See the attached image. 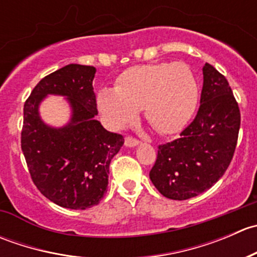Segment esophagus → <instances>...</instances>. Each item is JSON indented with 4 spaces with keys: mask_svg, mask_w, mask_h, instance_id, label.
I'll use <instances>...</instances> for the list:
<instances>
[{
    "mask_svg": "<svg viewBox=\"0 0 257 257\" xmlns=\"http://www.w3.org/2000/svg\"><path fill=\"white\" fill-rule=\"evenodd\" d=\"M124 143H125L126 147H136V145L139 144V141L138 139L133 138V137H126L125 141H124Z\"/></svg>",
    "mask_w": 257,
    "mask_h": 257,
    "instance_id": "34e87169",
    "label": "esophagus"
}]
</instances>
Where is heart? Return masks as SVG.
<instances>
[{
  "mask_svg": "<svg viewBox=\"0 0 257 257\" xmlns=\"http://www.w3.org/2000/svg\"><path fill=\"white\" fill-rule=\"evenodd\" d=\"M198 99L195 77L184 63H155L125 69L115 88H103L97 97L105 123L119 129L143 108L147 120L160 134L180 131Z\"/></svg>",
  "mask_w": 257,
  "mask_h": 257,
  "instance_id": "obj_1",
  "label": "heart"
}]
</instances>
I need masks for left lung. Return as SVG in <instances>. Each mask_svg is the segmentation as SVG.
<instances>
[{"mask_svg": "<svg viewBox=\"0 0 257 257\" xmlns=\"http://www.w3.org/2000/svg\"><path fill=\"white\" fill-rule=\"evenodd\" d=\"M200 107L178 139L158 147L149 177L165 198L186 200L211 188L231 163L240 109L227 79L211 64L203 67Z\"/></svg>", "mask_w": 257, "mask_h": 257, "instance_id": "8db88e82", "label": "left lung"}]
</instances>
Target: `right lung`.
<instances>
[{"mask_svg":"<svg viewBox=\"0 0 257 257\" xmlns=\"http://www.w3.org/2000/svg\"><path fill=\"white\" fill-rule=\"evenodd\" d=\"M95 68L68 64L40 80L23 107L21 148L33 184L57 205L85 210L107 193L110 160L124 144L95 120ZM47 94L67 97L71 121L63 128L46 126L38 107Z\"/></svg>","mask_w":257,"mask_h":257,"instance_id":"obj_1","label":"right lung"}]
</instances>
